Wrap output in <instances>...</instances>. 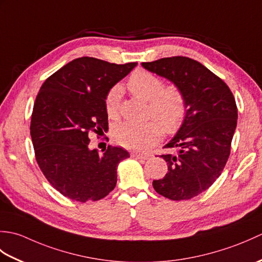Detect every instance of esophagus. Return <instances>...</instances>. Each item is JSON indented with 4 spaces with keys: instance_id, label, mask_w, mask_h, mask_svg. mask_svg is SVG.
<instances>
[{
    "instance_id": "34e87169",
    "label": "esophagus",
    "mask_w": 262,
    "mask_h": 262,
    "mask_svg": "<svg viewBox=\"0 0 262 262\" xmlns=\"http://www.w3.org/2000/svg\"><path fill=\"white\" fill-rule=\"evenodd\" d=\"M132 157L135 159H140V160H147L149 158V155L141 154V153H132Z\"/></svg>"
}]
</instances>
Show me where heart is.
I'll list each match as a JSON object with an SVG mask.
<instances>
[{"label": "heart", "mask_w": 262, "mask_h": 262, "mask_svg": "<svg viewBox=\"0 0 262 262\" xmlns=\"http://www.w3.org/2000/svg\"><path fill=\"white\" fill-rule=\"evenodd\" d=\"M163 81L147 71L138 70L127 82L129 92L148 102L147 117H153L165 132L177 130L186 116L187 104L183 93L178 88H163ZM120 89L115 86L105 97V113L109 118H117L119 111ZM155 120L143 124L122 122L114 128L116 142L132 151L144 152L157 144L162 137V127Z\"/></svg>", "instance_id": "1"}]
</instances>
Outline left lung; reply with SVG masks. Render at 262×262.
<instances>
[{"instance_id":"obj_1","label":"left lung","mask_w":262,"mask_h":262,"mask_svg":"<svg viewBox=\"0 0 262 262\" xmlns=\"http://www.w3.org/2000/svg\"><path fill=\"white\" fill-rule=\"evenodd\" d=\"M142 66L173 83L187 104L180 128L164 146L176 152L161 155L168 172L153 181V188L171 200L191 199L213 185L230 157L235 99L223 80L191 58L165 57Z\"/></svg>"}]
</instances>
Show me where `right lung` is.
I'll return each mask as SVG.
<instances>
[{
  "instance_id": "add662e5",
  "label": "right lung",
  "mask_w": 262,
  "mask_h": 262,
  "mask_svg": "<svg viewBox=\"0 0 262 262\" xmlns=\"http://www.w3.org/2000/svg\"><path fill=\"white\" fill-rule=\"evenodd\" d=\"M137 63L93 57L72 60L43 82L31 116L36 160L57 191L76 202H96L114 190L117 166L129 158L121 147L102 154L89 147V133L108 129L105 97Z\"/></svg>"
}]
</instances>
